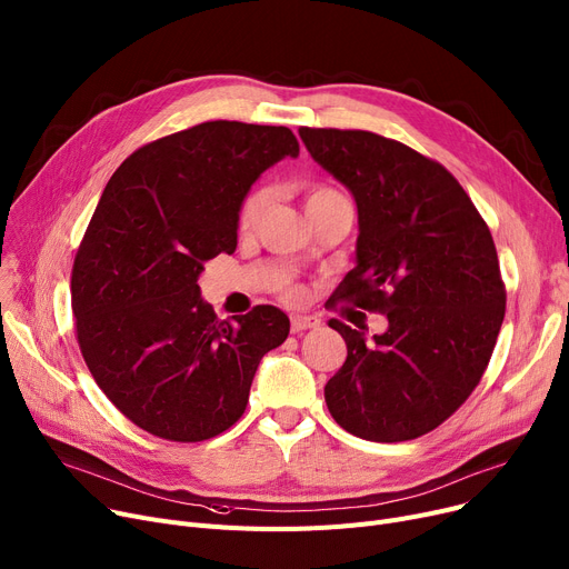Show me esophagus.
<instances>
[{
  "label": "esophagus",
  "mask_w": 569,
  "mask_h": 569,
  "mask_svg": "<svg viewBox=\"0 0 569 569\" xmlns=\"http://www.w3.org/2000/svg\"><path fill=\"white\" fill-rule=\"evenodd\" d=\"M320 325V320L318 318H313V316H292L290 318V327H292V332H305V330H316V327Z\"/></svg>",
  "instance_id": "34e87169"
}]
</instances>
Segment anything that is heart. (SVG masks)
<instances>
[{"label": "heart", "instance_id": "1", "mask_svg": "<svg viewBox=\"0 0 569 569\" xmlns=\"http://www.w3.org/2000/svg\"><path fill=\"white\" fill-rule=\"evenodd\" d=\"M327 196H339V193L332 191V189H313V191L309 193V198H307V204H311V202H316V200H322V198H327ZM267 202H269V191H267V189H256V191L244 200L242 209H239V228H242V230H251V228L260 221ZM286 297H290V300H292V297H297V292L288 288V290H286Z\"/></svg>", "mask_w": 569, "mask_h": 569}]
</instances>
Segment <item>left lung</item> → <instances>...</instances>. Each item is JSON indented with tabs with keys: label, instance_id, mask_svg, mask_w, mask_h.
Segmentation results:
<instances>
[{
	"label": "left lung",
	"instance_id": "1",
	"mask_svg": "<svg viewBox=\"0 0 569 569\" xmlns=\"http://www.w3.org/2000/svg\"><path fill=\"white\" fill-rule=\"evenodd\" d=\"M309 154L352 193L355 267L341 302L387 316L367 339L330 320L346 346L325 401L339 427L373 442L425 436L480 382L505 318L493 237L440 163L371 131L300 129Z\"/></svg>",
	"mask_w": 569,
	"mask_h": 569
}]
</instances>
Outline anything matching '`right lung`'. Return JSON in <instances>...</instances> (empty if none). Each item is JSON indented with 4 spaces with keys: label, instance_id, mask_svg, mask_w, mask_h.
Wrapping results in <instances>:
<instances>
[{
    "label": "right lung",
    "instance_id": "add662e5",
    "mask_svg": "<svg viewBox=\"0 0 569 569\" xmlns=\"http://www.w3.org/2000/svg\"><path fill=\"white\" fill-rule=\"evenodd\" d=\"M297 154L286 127L219 119L136 149L106 184L73 262L76 332L103 395L152 436L198 442L232 427L260 360L286 341L281 309L219 320L198 277L234 251L256 179Z\"/></svg>",
    "mask_w": 569,
    "mask_h": 569
}]
</instances>
